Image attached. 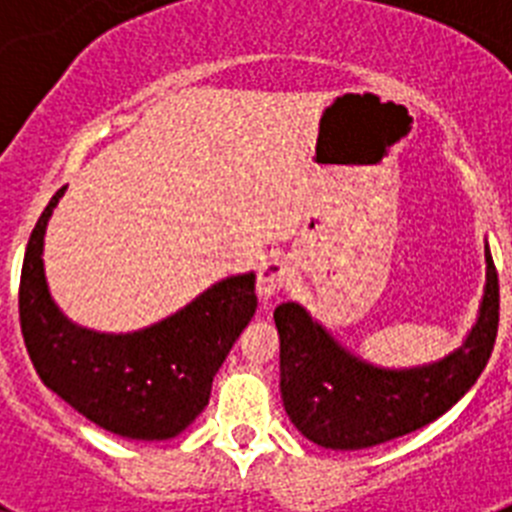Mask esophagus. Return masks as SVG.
<instances>
[{"label": "esophagus", "mask_w": 512, "mask_h": 512, "mask_svg": "<svg viewBox=\"0 0 512 512\" xmlns=\"http://www.w3.org/2000/svg\"><path fill=\"white\" fill-rule=\"evenodd\" d=\"M292 279V271L289 264L282 259H269L259 266V274H256V292L264 302H269L271 297H277L284 287Z\"/></svg>", "instance_id": "34e87169"}]
</instances>
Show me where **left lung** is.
<instances>
[{"mask_svg": "<svg viewBox=\"0 0 512 512\" xmlns=\"http://www.w3.org/2000/svg\"><path fill=\"white\" fill-rule=\"evenodd\" d=\"M487 284L467 341L413 369L366 364L295 302L274 310L284 410L297 431L325 449L356 451L408 436L441 418L479 379L495 346L500 284L487 248Z\"/></svg>", "mask_w": 512, "mask_h": 512, "instance_id": "obj_1", "label": "left lung"}]
</instances>
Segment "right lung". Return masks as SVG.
I'll use <instances>...</instances> for the list:
<instances>
[{"mask_svg": "<svg viewBox=\"0 0 512 512\" xmlns=\"http://www.w3.org/2000/svg\"><path fill=\"white\" fill-rule=\"evenodd\" d=\"M35 223L20 277V328L35 372L84 418L138 441L174 438L205 410L212 379L256 312V274L212 284L171 318L135 333H97L71 323L53 302L43 271V235L53 207Z\"/></svg>", "mask_w": 512, "mask_h": 512, "instance_id": "1", "label": "right lung"}]
</instances>
